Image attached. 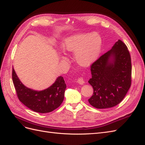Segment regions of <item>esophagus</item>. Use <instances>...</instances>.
<instances>
[{"label": "esophagus", "instance_id": "esophagus-1", "mask_svg": "<svg viewBox=\"0 0 145 145\" xmlns=\"http://www.w3.org/2000/svg\"><path fill=\"white\" fill-rule=\"evenodd\" d=\"M79 84L80 85H83V83H85V81H84V79H83V78L82 77H78V78L77 79V81Z\"/></svg>", "mask_w": 145, "mask_h": 145}]
</instances>
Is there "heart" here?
<instances>
[{"label":"heart","mask_w":145,"mask_h":145,"mask_svg":"<svg viewBox=\"0 0 145 145\" xmlns=\"http://www.w3.org/2000/svg\"><path fill=\"white\" fill-rule=\"evenodd\" d=\"M101 46L100 38L95 34H77L66 39L62 49L74 52V60L81 67H88L97 59Z\"/></svg>","instance_id":"obj_1"}]
</instances>
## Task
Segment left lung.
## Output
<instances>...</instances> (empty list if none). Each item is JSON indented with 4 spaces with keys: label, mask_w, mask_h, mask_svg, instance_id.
Returning a JSON list of instances; mask_svg holds the SVG:
<instances>
[{
    "label": "left lung",
    "mask_w": 145,
    "mask_h": 145,
    "mask_svg": "<svg viewBox=\"0 0 145 145\" xmlns=\"http://www.w3.org/2000/svg\"><path fill=\"white\" fill-rule=\"evenodd\" d=\"M88 83L94 92L88 102L97 109L112 108L120 103L131 85L132 65L125 43L118 40L110 50L91 65Z\"/></svg>",
    "instance_id": "1"
}]
</instances>
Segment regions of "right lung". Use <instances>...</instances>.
<instances>
[{"mask_svg":"<svg viewBox=\"0 0 145 145\" xmlns=\"http://www.w3.org/2000/svg\"><path fill=\"white\" fill-rule=\"evenodd\" d=\"M12 78L17 97L26 106L35 112H52L63 102L67 85L62 76L57 78L48 88L40 91L31 89L24 86L17 77L14 68H12Z\"/></svg>","mask_w":145,"mask_h":145,"instance_id":"add662e5","label":"right lung"}]
</instances>
